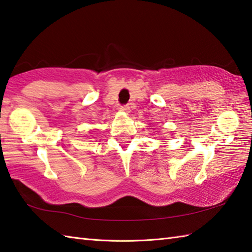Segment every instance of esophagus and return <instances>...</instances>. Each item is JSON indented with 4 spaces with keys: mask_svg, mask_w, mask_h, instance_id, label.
Wrapping results in <instances>:
<instances>
[{
    "mask_svg": "<svg viewBox=\"0 0 252 252\" xmlns=\"http://www.w3.org/2000/svg\"><path fill=\"white\" fill-rule=\"evenodd\" d=\"M120 110L129 112L130 111V106L129 105H122V106H120Z\"/></svg>",
    "mask_w": 252,
    "mask_h": 252,
    "instance_id": "obj_1",
    "label": "esophagus"
}]
</instances>
